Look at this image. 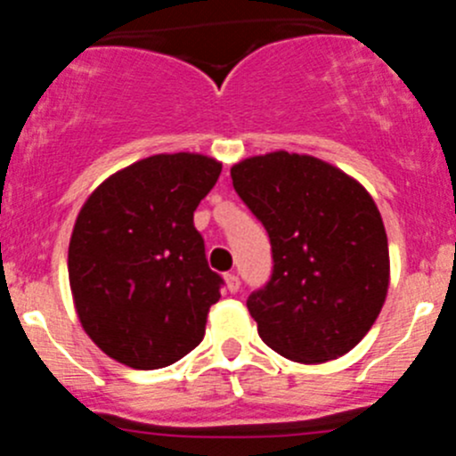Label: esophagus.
I'll use <instances>...</instances> for the list:
<instances>
[{"label": "esophagus", "mask_w": 456, "mask_h": 456, "mask_svg": "<svg viewBox=\"0 0 456 456\" xmlns=\"http://www.w3.org/2000/svg\"><path fill=\"white\" fill-rule=\"evenodd\" d=\"M225 288H228V292H232V294H235L237 289L241 288V283H240V276H237V273H225Z\"/></svg>", "instance_id": "1"}]
</instances>
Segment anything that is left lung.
Listing matches in <instances>:
<instances>
[{
	"instance_id": "1",
	"label": "left lung",
	"mask_w": 456,
	"mask_h": 456,
	"mask_svg": "<svg viewBox=\"0 0 456 456\" xmlns=\"http://www.w3.org/2000/svg\"><path fill=\"white\" fill-rule=\"evenodd\" d=\"M272 241L273 269L247 308L273 352L299 363L347 354L388 292V240L372 196L331 164L285 151L231 168Z\"/></svg>"
}]
</instances>
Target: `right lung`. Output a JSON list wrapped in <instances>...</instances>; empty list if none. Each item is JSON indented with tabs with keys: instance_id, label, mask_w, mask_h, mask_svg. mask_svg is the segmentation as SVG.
<instances>
[{
	"instance_id": "obj_1",
	"label": "right lung",
	"mask_w": 456,
	"mask_h": 456,
	"mask_svg": "<svg viewBox=\"0 0 456 456\" xmlns=\"http://www.w3.org/2000/svg\"><path fill=\"white\" fill-rule=\"evenodd\" d=\"M203 155H152L88 196L68 248L79 322L107 356L157 370L205 336L224 278L212 272L193 212L219 180Z\"/></svg>"
}]
</instances>
